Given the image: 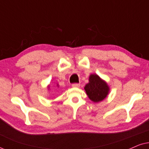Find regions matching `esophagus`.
<instances>
[{
  "label": "esophagus",
  "mask_w": 149,
  "mask_h": 149,
  "mask_svg": "<svg viewBox=\"0 0 149 149\" xmlns=\"http://www.w3.org/2000/svg\"><path fill=\"white\" fill-rule=\"evenodd\" d=\"M72 87H80V84H78V83H73L72 85Z\"/></svg>",
  "instance_id": "34e87169"
}]
</instances>
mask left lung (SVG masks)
<instances>
[{
    "mask_svg": "<svg viewBox=\"0 0 149 149\" xmlns=\"http://www.w3.org/2000/svg\"><path fill=\"white\" fill-rule=\"evenodd\" d=\"M87 96L93 102H100L107 97L110 87L104 80L96 74H91L89 83L84 87Z\"/></svg>",
    "mask_w": 149,
    "mask_h": 149,
    "instance_id": "8db88e82",
    "label": "left lung"
}]
</instances>
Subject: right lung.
Segmentation results:
<instances>
[{
    "instance_id": "add662e5",
    "label": "right lung",
    "mask_w": 149,
    "mask_h": 149,
    "mask_svg": "<svg viewBox=\"0 0 149 149\" xmlns=\"http://www.w3.org/2000/svg\"><path fill=\"white\" fill-rule=\"evenodd\" d=\"M57 86H58V87H59V85H58V84H57ZM47 88H48V89H49V86H47Z\"/></svg>"
}]
</instances>
